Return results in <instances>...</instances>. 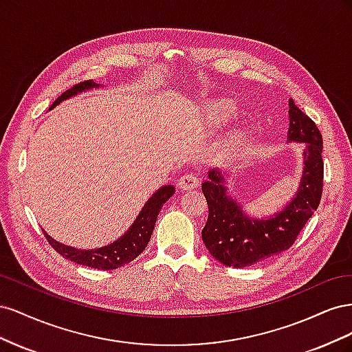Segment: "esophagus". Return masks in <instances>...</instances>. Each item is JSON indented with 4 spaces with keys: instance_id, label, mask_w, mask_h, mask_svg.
Returning <instances> with one entry per match:
<instances>
[{
    "instance_id": "obj_1",
    "label": "esophagus",
    "mask_w": 352,
    "mask_h": 352,
    "mask_svg": "<svg viewBox=\"0 0 352 352\" xmlns=\"http://www.w3.org/2000/svg\"><path fill=\"white\" fill-rule=\"evenodd\" d=\"M199 177L192 175V173H188V175H184L180 176L179 179V188L184 189V190H190V189H195L198 185H199Z\"/></svg>"
}]
</instances>
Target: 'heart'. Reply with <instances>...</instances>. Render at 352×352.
<instances>
[{"mask_svg": "<svg viewBox=\"0 0 352 352\" xmlns=\"http://www.w3.org/2000/svg\"><path fill=\"white\" fill-rule=\"evenodd\" d=\"M236 111L238 110H236L235 102L226 98H221V100H214L206 104L204 110H202V117H204V122L208 126H221L230 122L233 117L236 116ZM243 141H245L243 129H241V127H235V129L228 132V135L220 141L219 144L220 154L226 157L235 155L241 150Z\"/></svg>", "mask_w": 352, "mask_h": 352, "instance_id": "1", "label": "heart"}]
</instances>
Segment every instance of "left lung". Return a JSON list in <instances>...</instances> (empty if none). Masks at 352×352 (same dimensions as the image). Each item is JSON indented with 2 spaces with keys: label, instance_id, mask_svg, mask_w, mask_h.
<instances>
[{
  "label": "left lung",
  "instance_id": "obj_1",
  "mask_svg": "<svg viewBox=\"0 0 352 352\" xmlns=\"http://www.w3.org/2000/svg\"><path fill=\"white\" fill-rule=\"evenodd\" d=\"M287 142L304 144V168L294 198L273 216L257 219L230 195L225 170L210 168L201 185L208 204V219L202 229L208 252L229 267H248L282 254L320 204L323 190V140L316 123L289 100Z\"/></svg>",
  "mask_w": 352,
  "mask_h": 352
}]
</instances>
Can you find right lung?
Masks as SVG:
<instances>
[{
  "instance_id": "add662e5",
  "label": "right lung",
  "mask_w": 352,
  "mask_h": 352,
  "mask_svg": "<svg viewBox=\"0 0 352 352\" xmlns=\"http://www.w3.org/2000/svg\"><path fill=\"white\" fill-rule=\"evenodd\" d=\"M100 87L101 85L95 83L94 80H85L74 85L73 88L67 89L66 92H63L60 95V97L54 101V104L51 105V109H54L56 105H58L61 101L74 97V95L94 89V88H100ZM173 194H175L173 185H164L162 188H158L155 192L148 198L145 206L140 211V214H138V217L133 220L132 226L127 229L120 238H117L114 242L104 245V247H100V248H92V250L74 248V247H70V245H65L56 239H52L45 230H44V235L51 247L54 248L58 254H61L65 258L92 269L114 270L135 260L138 255L146 248V245L150 242L153 235L158 212L162 211L164 202Z\"/></svg>"
}]
</instances>
